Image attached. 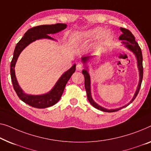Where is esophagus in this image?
Listing matches in <instances>:
<instances>
[{
  "label": "esophagus",
  "mask_w": 151,
  "mask_h": 151,
  "mask_svg": "<svg viewBox=\"0 0 151 151\" xmlns=\"http://www.w3.org/2000/svg\"><path fill=\"white\" fill-rule=\"evenodd\" d=\"M83 65L81 64H78L77 65H76V70H78V71L81 70L83 69Z\"/></svg>",
  "instance_id": "esophagus-1"
}]
</instances>
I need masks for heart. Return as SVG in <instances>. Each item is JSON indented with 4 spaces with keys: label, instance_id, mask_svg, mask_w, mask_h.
<instances>
[{
    "label": "heart",
    "instance_id": "1",
    "mask_svg": "<svg viewBox=\"0 0 151 151\" xmlns=\"http://www.w3.org/2000/svg\"><path fill=\"white\" fill-rule=\"evenodd\" d=\"M96 37L98 42H104L109 39L110 32L106 30L100 31V28H95L73 35V39L75 40H89Z\"/></svg>",
    "mask_w": 151,
    "mask_h": 151
}]
</instances>
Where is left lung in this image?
Instances as JSON below:
<instances>
[{"mask_svg": "<svg viewBox=\"0 0 151 151\" xmlns=\"http://www.w3.org/2000/svg\"><path fill=\"white\" fill-rule=\"evenodd\" d=\"M121 30L122 32V35H121L120 37H119V40H123V43L125 45V47H127L128 49H130L132 51H133L134 53L136 55V58H137V62H138V67L139 69V72H140V81H139V84L138 86L137 87V90L136 91V93L134 96L133 99H132L130 103H132L133 101L135 100V98H136L137 95L138 94V92L140 91L142 81V78H143V66H142V51L140 46L138 45V43L135 40L134 36L129 30L126 28H121ZM125 40L124 41V40ZM91 56H85V57L82 58V61L85 64L87 61H88L89 58H91ZM82 73L85 76V89H86L87 92V99H88L89 102L94 108L97 109L100 111H104V112H112L118 111L119 110L123 109L125 106H127V105L124 106L120 108V109H111V110H108L104 108H103L98 104H96V103L93 100V99L91 98V90H90V77L89 75L88 72H87V70L84 69L82 71ZM130 103L128 104L129 105Z\"/></svg>", "mask_w": 151, "mask_h": 151, "instance_id": "left-lung-1", "label": "left lung"}]
</instances>
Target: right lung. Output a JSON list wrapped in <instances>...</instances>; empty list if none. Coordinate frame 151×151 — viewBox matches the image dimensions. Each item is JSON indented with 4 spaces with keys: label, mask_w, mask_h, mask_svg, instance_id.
Masks as SVG:
<instances>
[{
    "label": "right lung",
    "mask_w": 151,
    "mask_h": 151,
    "mask_svg": "<svg viewBox=\"0 0 151 151\" xmlns=\"http://www.w3.org/2000/svg\"><path fill=\"white\" fill-rule=\"evenodd\" d=\"M66 26L67 25L65 24H52V25H42L33 27V28L29 29L24 34V37L22 38V39L17 42L15 46L13 57L11 62L10 71L11 81L13 83V88L20 100L31 106L37 108V109H45V108L51 106L55 104L61 98L68 81L75 72L76 64L73 65L71 68L66 71L60 78L53 88L49 93L44 94V95L32 96L26 94L18 85L15 75V66L17 58L22 51L32 42L35 41L37 39H43V38L53 39L51 37H49L48 35L49 34H55L60 32L66 28Z\"/></svg>",
    "instance_id": "right-lung-1"
}]
</instances>
